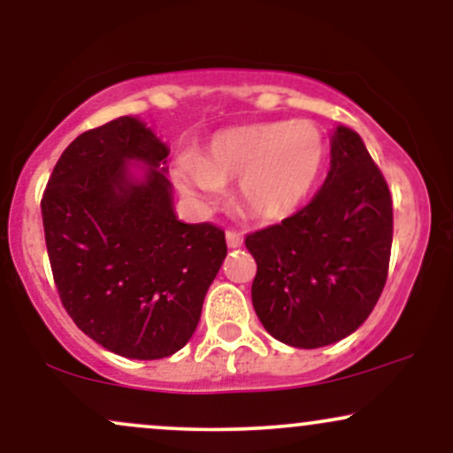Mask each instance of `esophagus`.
Listing matches in <instances>:
<instances>
[{"label": "esophagus", "mask_w": 453, "mask_h": 453, "mask_svg": "<svg viewBox=\"0 0 453 453\" xmlns=\"http://www.w3.org/2000/svg\"><path fill=\"white\" fill-rule=\"evenodd\" d=\"M226 241H227V247L230 249H238V247H242V234L241 232H236V230H227L226 232Z\"/></svg>", "instance_id": "esophagus-1"}]
</instances>
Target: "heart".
I'll list each match as a JSON object with an SVG mask.
<instances>
[{
  "mask_svg": "<svg viewBox=\"0 0 453 453\" xmlns=\"http://www.w3.org/2000/svg\"><path fill=\"white\" fill-rule=\"evenodd\" d=\"M326 142L311 121H274L215 134L200 159L180 155L174 180L197 204H212L221 185L241 187L242 206L264 221L294 215L315 189Z\"/></svg>",
  "mask_w": 453,
  "mask_h": 453,
  "instance_id": "b5f03b06",
  "label": "heart"
}]
</instances>
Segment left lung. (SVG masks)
Here are the masks:
<instances>
[{"instance_id":"left-lung-1","label":"left lung","mask_w":453,"mask_h":453,"mask_svg":"<svg viewBox=\"0 0 453 453\" xmlns=\"http://www.w3.org/2000/svg\"><path fill=\"white\" fill-rule=\"evenodd\" d=\"M392 196L362 138L336 127L330 173L313 200L249 234L253 309L268 334L300 349L332 345L375 309L392 251Z\"/></svg>"}]
</instances>
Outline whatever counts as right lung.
<instances>
[{"mask_svg":"<svg viewBox=\"0 0 453 453\" xmlns=\"http://www.w3.org/2000/svg\"><path fill=\"white\" fill-rule=\"evenodd\" d=\"M170 149L136 117L81 134L42 196L50 270L61 304L104 349L159 360L187 345L226 259V234L176 219ZM150 170L134 180L128 161Z\"/></svg>","mask_w":453,"mask_h":453,"instance_id":"1","label":"right lung"}]
</instances>
